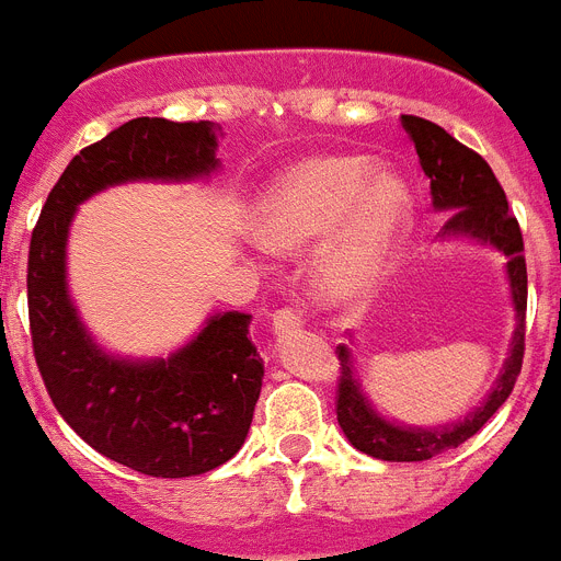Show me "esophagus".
<instances>
[{"mask_svg":"<svg viewBox=\"0 0 561 561\" xmlns=\"http://www.w3.org/2000/svg\"><path fill=\"white\" fill-rule=\"evenodd\" d=\"M271 328H274L276 339H287V335L299 333V328H301L299 310H294V308L276 310L274 319H271Z\"/></svg>","mask_w":561,"mask_h":561,"instance_id":"34e87169","label":"esophagus"}]
</instances>
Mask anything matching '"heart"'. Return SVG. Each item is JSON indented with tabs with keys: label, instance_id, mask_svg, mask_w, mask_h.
Returning <instances> with one entry per match:
<instances>
[{
	"label": "heart",
	"instance_id": "obj_1",
	"mask_svg": "<svg viewBox=\"0 0 561 561\" xmlns=\"http://www.w3.org/2000/svg\"><path fill=\"white\" fill-rule=\"evenodd\" d=\"M417 197L398 169L369 154H319L287 165L253 206V233L274 253L321 242L313 285L335 308H358L389 279L415 231Z\"/></svg>",
	"mask_w": 561,
	"mask_h": 561
}]
</instances>
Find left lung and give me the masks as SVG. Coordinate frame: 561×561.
Returning a JSON list of instances; mask_svg holds the SVG:
<instances>
[{
  "label": "left lung",
  "instance_id": "left-lung-1",
  "mask_svg": "<svg viewBox=\"0 0 561 561\" xmlns=\"http://www.w3.org/2000/svg\"><path fill=\"white\" fill-rule=\"evenodd\" d=\"M409 140L415 144L417 160L432 188V206L437 214H449L443 226V240H469L494 248L505 256V282L514 305V333L508 341V358L496 375L489 396L466 417L437 426H412L387 417L375 407L355 367L353 347L341 344L339 383V426L355 449L375 460L421 462L440 451L457 449L485 426L496 409L508 401L516 375L523 369L525 353V305H528V274H525L523 233L511 217L503 186L496 183L491 165L471 149L451 138L432 121L401 115Z\"/></svg>",
  "mask_w": 561,
  "mask_h": 561
}]
</instances>
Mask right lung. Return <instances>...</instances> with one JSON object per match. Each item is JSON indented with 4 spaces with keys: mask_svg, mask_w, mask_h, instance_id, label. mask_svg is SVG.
<instances>
[{
    "mask_svg": "<svg viewBox=\"0 0 561 561\" xmlns=\"http://www.w3.org/2000/svg\"><path fill=\"white\" fill-rule=\"evenodd\" d=\"M211 121L135 118L87 146L47 197L31 240L27 308L38 373L81 440L149 477H194L242 449L260 401L262 364L251 313H208L169 355H118L78 313L67 242L78 206L126 183H206L220 172Z\"/></svg>",
    "mask_w": 561,
    "mask_h": 561,
    "instance_id": "add662e5",
    "label": "right lung"
}]
</instances>
